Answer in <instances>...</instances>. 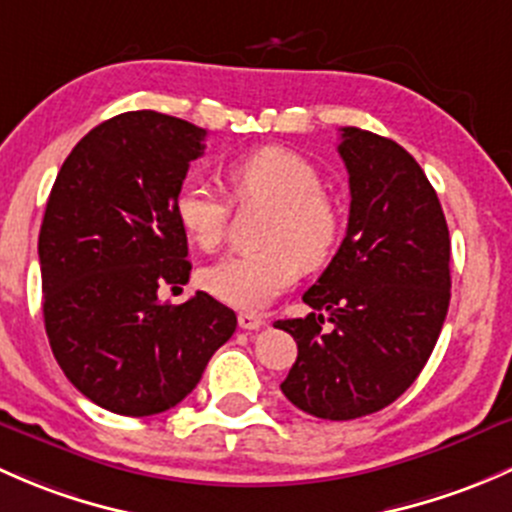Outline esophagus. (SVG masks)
Segmentation results:
<instances>
[{"label": "esophagus", "instance_id": "obj_1", "mask_svg": "<svg viewBox=\"0 0 512 512\" xmlns=\"http://www.w3.org/2000/svg\"><path fill=\"white\" fill-rule=\"evenodd\" d=\"M266 325V318L258 313H239V328L241 330H258Z\"/></svg>", "mask_w": 512, "mask_h": 512}]
</instances>
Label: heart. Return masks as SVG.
<instances>
[{
  "label": "heart",
  "mask_w": 512,
  "mask_h": 512,
  "mask_svg": "<svg viewBox=\"0 0 512 512\" xmlns=\"http://www.w3.org/2000/svg\"><path fill=\"white\" fill-rule=\"evenodd\" d=\"M229 182L239 202L273 204L263 239L266 249L239 251L209 263L202 286L221 303L241 310L266 308L293 286L300 268L323 266L342 239V217L323 192L318 167L286 147H261L231 162ZM175 219L199 249H217L229 221V199L207 177L192 175L175 194Z\"/></svg>",
  "instance_id": "b5f03b06"
}]
</instances>
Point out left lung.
<instances>
[{
  "label": "left lung",
  "mask_w": 512,
  "mask_h": 512,
  "mask_svg": "<svg viewBox=\"0 0 512 512\" xmlns=\"http://www.w3.org/2000/svg\"><path fill=\"white\" fill-rule=\"evenodd\" d=\"M350 219L340 249L303 300L323 313L278 320L298 342L281 389L318 419L367 416L424 370L451 300V239L419 162L394 140L342 128Z\"/></svg>",
  "instance_id": "1"
}]
</instances>
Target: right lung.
Masks as SVG:
<instances>
[{
  "label": "right lung",
  "mask_w": 512,
  "mask_h": 512,
  "mask_svg": "<svg viewBox=\"0 0 512 512\" xmlns=\"http://www.w3.org/2000/svg\"><path fill=\"white\" fill-rule=\"evenodd\" d=\"M207 130L133 110L93 128L63 162L39 234L44 325L68 382L98 407L152 416L177 407L234 335L236 315L189 281L175 194Z\"/></svg>",
  "instance_id": "1"
}]
</instances>
